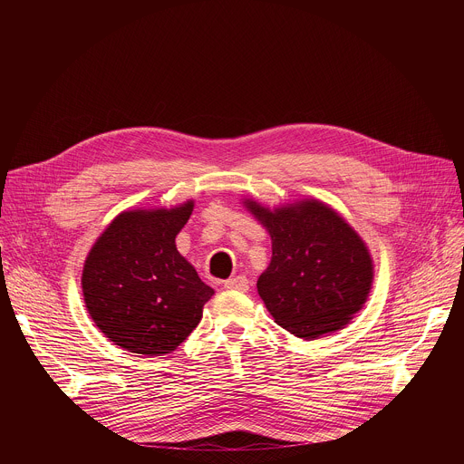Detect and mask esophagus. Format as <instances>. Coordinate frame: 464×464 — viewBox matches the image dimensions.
Returning a JSON list of instances; mask_svg holds the SVG:
<instances>
[{
    "instance_id": "1",
    "label": "esophagus",
    "mask_w": 464,
    "mask_h": 464,
    "mask_svg": "<svg viewBox=\"0 0 464 464\" xmlns=\"http://www.w3.org/2000/svg\"><path fill=\"white\" fill-rule=\"evenodd\" d=\"M224 288H227V290H237V292H247V290H249V281H247L246 277L238 276V277L227 279V281L224 283Z\"/></svg>"
}]
</instances>
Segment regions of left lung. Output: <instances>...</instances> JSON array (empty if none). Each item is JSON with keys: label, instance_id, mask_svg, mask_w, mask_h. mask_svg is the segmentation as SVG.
<instances>
[{"label": "left lung", "instance_id": "8db88e82", "mask_svg": "<svg viewBox=\"0 0 464 464\" xmlns=\"http://www.w3.org/2000/svg\"><path fill=\"white\" fill-rule=\"evenodd\" d=\"M244 206L272 237L270 266L256 290L276 323L303 340L343 328L374 277L362 237L319 200L270 209L247 198Z\"/></svg>", "mask_w": 464, "mask_h": 464}]
</instances>
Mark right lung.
<instances>
[{"mask_svg":"<svg viewBox=\"0 0 464 464\" xmlns=\"http://www.w3.org/2000/svg\"><path fill=\"white\" fill-rule=\"evenodd\" d=\"M192 209L188 200L170 209L122 211L86 256V308L101 333L124 351H176L215 294L176 247Z\"/></svg>","mask_w":464,"mask_h":464,"instance_id":"add662e5","label":"right lung"}]
</instances>
